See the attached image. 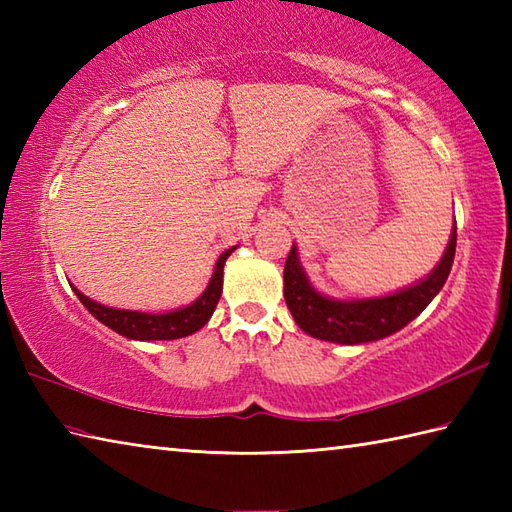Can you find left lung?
I'll use <instances>...</instances> for the list:
<instances>
[{"instance_id":"1","label":"left lung","mask_w":512,"mask_h":512,"mask_svg":"<svg viewBox=\"0 0 512 512\" xmlns=\"http://www.w3.org/2000/svg\"><path fill=\"white\" fill-rule=\"evenodd\" d=\"M455 237H458V226H453L449 246L444 250L440 264L420 284L400 290L396 295L361 301H334L319 295L303 275L297 250L292 246L284 266L286 306L299 328L314 339L345 345L385 339L416 319L442 290L453 266Z\"/></svg>"}]
</instances>
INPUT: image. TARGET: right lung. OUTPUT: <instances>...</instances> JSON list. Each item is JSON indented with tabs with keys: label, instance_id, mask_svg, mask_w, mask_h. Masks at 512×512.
<instances>
[{
	"label": "right lung",
	"instance_id": "1",
	"mask_svg": "<svg viewBox=\"0 0 512 512\" xmlns=\"http://www.w3.org/2000/svg\"><path fill=\"white\" fill-rule=\"evenodd\" d=\"M235 248H228L220 255L215 264V273L209 281V286L202 292V297L198 301H193L191 306L182 308V310H173L167 314H147V312H134V310H114V308H105L101 303H96L88 299L74 288L76 297L81 299V303L92 317L99 319L107 328H112L114 332L127 336V339H136V341H173V339H182V336H189L193 332H198L202 325L211 319V314L220 301L222 295V277H224V264L228 255L233 253Z\"/></svg>",
	"mask_w": 512,
	"mask_h": 512
}]
</instances>
